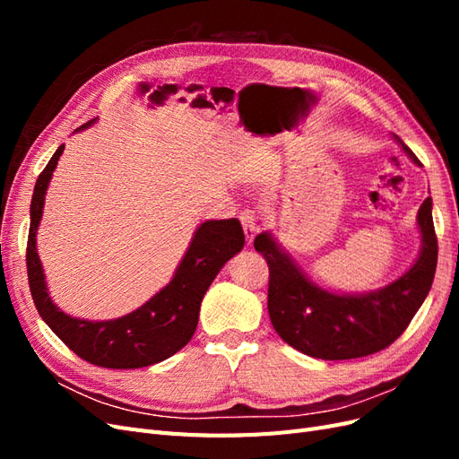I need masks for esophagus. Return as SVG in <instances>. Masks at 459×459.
<instances>
[{
    "mask_svg": "<svg viewBox=\"0 0 459 459\" xmlns=\"http://www.w3.org/2000/svg\"><path fill=\"white\" fill-rule=\"evenodd\" d=\"M239 220H241V226H243V231H245L247 243L251 245L253 239H255V235L258 233V226H256L258 216H256L255 211H243L241 216H239Z\"/></svg>",
    "mask_w": 459,
    "mask_h": 459,
    "instance_id": "esophagus-1",
    "label": "esophagus"
}]
</instances>
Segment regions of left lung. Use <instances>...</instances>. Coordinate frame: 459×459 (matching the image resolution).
I'll list each match as a JSON object with an SVG mask.
<instances>
[{
  "label": "left lung",
  "mask_w": 459,
  "mask_h": 459,
  "mask_svg": "<svg viewBox=\"0 0 459 459\" xmlns=\"http://www.w3.org/2000/svg\"><path fill=\"white\" fill-rule=\"evenodd\" d=\"M406 155L421 166L411 149L393 135ZM421 251L398 280L369 293H333L317 287L297 266L270 231L256 235L255 248L270 268L268 312L287 344L322 359H351L379 352L410 325L427 299L437 270L438 243L433 226V199L420 206Z\"/></svg>",
  "instance_id": "8db88e82"
}]
</instances>
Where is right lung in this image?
<instances>
[{
    "label": "right lung",
    "mask_w": 459,
    "mask_h": 459,
    "mask_svg": "<svg viewBox=\"0 0 459 459\" xmlns=\"http://www.w3.org/2000/svg\"><path fill=\"white\" fill-rule=\"evenodd\" d=\"M97 118L76 132L86 130ZM65 145L38 176L30 204V231L26 245L30 293L36 310L49 329L82 359L108 369H135L159 364L174 356L191 341L199 324L204 293L224 264L245 245V233L238 218L206 220L195 230L187 251L174 272L170 283L151 297L143 307L117 317L91 322L59 310L49 297L46 273L36 248V233L44 214L46 193L53 170L57 169Z\"/></svg>",
    "instance_id": "1"
}]
</instances>
